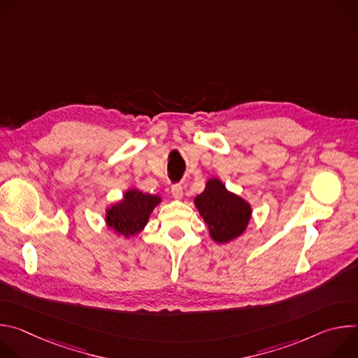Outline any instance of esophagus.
Here are the masks:
<instances>
[{
  "label": "esophagus",
  "mask_w": 358,
  "mask_h": 358,
  "mask_svg": "<svg viewBox=\"0 0 358 358\" xmlns=\"http://www.w3.org/2000/svg\"><path fill=\"white\" fill-rule=\"evenodd\" d=\"M171 194L176 199H181L182 198V187L181 184H176L171 187Z\"/></svg>",
  "instance_id": "esophagus-1"
}]
</instances>
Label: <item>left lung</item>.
I'll use <instances>...</instances> for the list:
<instances>
[{
  "mask_svg": "<svg viewBox=\"0 0 358 358\" xmlns=\"http://www.w3.org/2000/svg\"><path fill=\"white\" fill-rule=\"evenodd\" d=\"M194 206L217 243H228L239 238L252 220L250 203L229 191L217 177L207 180L206 188L194 198Z\"/></svg>",
  "mask_w": 358,
  "mask_h": 358,
  "instance_id": "1",
  "label": "left lung"
}]
</instances>
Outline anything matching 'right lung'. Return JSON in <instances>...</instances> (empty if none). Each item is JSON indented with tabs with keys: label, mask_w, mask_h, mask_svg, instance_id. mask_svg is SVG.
<instances>
[{
	"label": "right lung",
	"mask_w": 358,
	"mask_h": 358,
	"mask_svg": "<svg viewBox=\"0 0 358 358\" xmlns=\"http://www.w3.org/2000/svg\"><path fill=\"white\" fill-rule=\"evenodd\" d=\"M163 201L162 196L129 188L123 198L106 207L105 222L117 236L130 239L140 234L147 225L151 213Z\"/></svg>",
	"instance_id": "add662e5"
}]
</instances>
